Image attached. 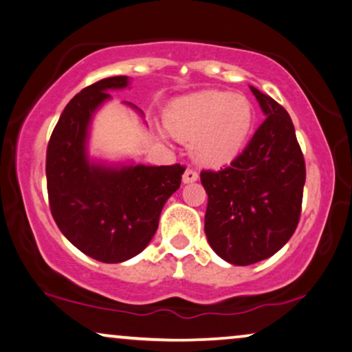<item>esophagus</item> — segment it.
<instances>
[{
	"label": "esophagus",
	"instance_id": "34e87169",
	"mask_svg": "<svg viewBox=\"0 0 352 352\" xmlns=\"http://www.w3.org/2000/svg\"><path fill=\"white\" fill-rule=\"evenodd\" d=\"M196 180H198V172L193 168H186L184 173V184H193Z\"/></svg>",
	"mask_w": 352,
	"mask_h": 352
}]
</instances>
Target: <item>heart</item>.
<instances>
[{"instance_id": "1", "label": "heart", "mask_w": 352, "mask_h": 352, "mask_svg": "<svg viewBox=\"0 0 352 352\" xmlns=\"http://www.w3.org/2000/svg\"><path fill=\"white\" fill-rule=\"evenodd\" d=\"M254 111L248 98L230 91H201L173 101L166 125L206 166H222L240 153L251 132Z\"/></svg>"}]
</instances>
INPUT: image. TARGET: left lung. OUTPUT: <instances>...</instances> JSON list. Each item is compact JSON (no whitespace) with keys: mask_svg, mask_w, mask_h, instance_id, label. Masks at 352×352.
<instances>
[{"mask_svg":"<svg viewBox=\"0 0 352 352\" xmlns=\"http://www.w3.org/2000/svg\"><path fill=\"white\" fill-rule=\"evenodd\" d=\"M250 88L265 120L230 166L201 172L208 193L206 236L233 265L256 264L287 245L298 227L306 182L292 117L269 95Z\"/></svg>","mask_w":352,"mask_h":352,"instance_id":"8db88e82","label":"left lung"}]
</instances>
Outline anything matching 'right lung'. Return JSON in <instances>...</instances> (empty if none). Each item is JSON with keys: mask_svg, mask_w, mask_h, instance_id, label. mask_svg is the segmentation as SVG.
I'll return each instance as SVG.
<instances>
[{"mask_svg": "<svg viewBox=\"0 0 352 352\" xmlns=\"http://www.w3.org/2000/svg\"><path fill=\"white\" fill-rule=\"evenodd\" d=\"M129 77L102 78L75 95L60 114L46 149L50 209L63 235L93 259L117 264L142 252L157 230L166 201L179 190L185 167H111L88 159V127L109 90ZM133 106V104H132Z\"/></svg>", "mask_w": 352, "mask_h": 352, "instance_id": "add662e5", "label": "right lung"}]
</instances>
